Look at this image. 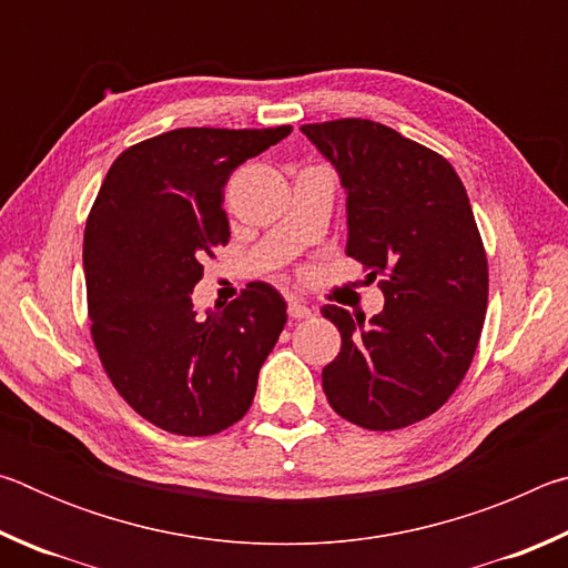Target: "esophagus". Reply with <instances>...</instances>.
Listing matches in <instances>:
<instances>
[{"label": "esophagus", "instance_id": "34e87169", "mask_svg": "<svg viewBox=\"0 0 568 568\" xmlns=\"http://www.w3.org/2000/svg\"><path fill=\"white\" fill-rule=\"evenodd\" d=\"M287 315H291L293 321H303V318H311L313 311L303 301H297V297H291V301H287Z\"/></svg>", "mask_w": 568, "mask_h": 568}]
</instances>
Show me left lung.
Wrapping results in <instances>:
<instances>
[{
	"label": "left lung",
	"mask_w": 568,
	"mask_h": 568,
	"mask_svg": "<svg viewBox=\"0 0 568 568\" xmlns=\"http://www.w3.org/2000/svg\"><path fill=\"white\" fill-rule=\"evenodd\" d=\"M301 132L345 190V255L371 281L383 277L386 297L371 321L323 305L343 341L323 390L355 426H410L458 388L484 328L488 265L466 187L448 160L386 124L335 120Z\"/></svg>",
	"instance_id": "obj_1"
}]
</instances>
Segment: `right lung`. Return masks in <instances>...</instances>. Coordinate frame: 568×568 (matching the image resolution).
<instances>
[{
	"label": "right lung",
	"instance_id": "right-lung-1",
	"mask_svg": "<svg viewBox=\"0 0 568 568\" xmlns=\"http://www.w3.org/2000/svg\"><path fill=\"white\" fill-rule=\"evenodd\" d=\"M293 132L182 128L112 162L84 227L92 341L120 396L178 436H213L245 416L285 328V301L250 283L197 315L203 261L230 237L233 170Z\"/></svg>",
	"mask_w": 568,
	"mask_h": 568
}]
</instances>
